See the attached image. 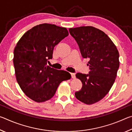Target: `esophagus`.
Masks as SVG:
<instances>
[{
	"label": "esophagus",
	"instance_id": "obj_1",
	"mask_svg": "<svg viewBox=\"0 0 132 132\" xmlns=\"http://www.w3.org/2000/svg\"><path fill=\"white\" fill-rule=\"evenodd\" d=\"M71 74V78H72V79H75L76 78V76H75V73H70Z\"/></svg>",
	"mask_w": 132,
	"mask_h": 132
}]
</instances>
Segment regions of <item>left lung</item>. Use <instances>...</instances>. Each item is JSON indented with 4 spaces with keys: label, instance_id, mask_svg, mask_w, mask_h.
I'll list each match as a JSON object with an SVG mask.
<instances>
[{
    "label": "left lung",
    "instance_id": "1",
    "mask_svg": "<svg viewBox=\"0 0 132 132\" xmlns=\"http://www.w3.org/2000/svg\"><path fill=\"white\" fill-rule=\"evenodd\" d=\"M83 58H88V75L77 73L82 88L75 93L77 100L91 105L101 100L114 83L119 67L117 46L103 31L92 26L69 28Z\"/></svg>",
    "mask_w": 132,
    "mask_h": 132
}]
</instances>
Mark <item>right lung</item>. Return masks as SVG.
I'll use <instances>...</instances> for the list:
<instances>
[{"label": "right lung", "mask_w": 132, "mask_h": 132, "mask_svg": "<svg viewBox=\"0 0 132 132\" xmlns=\"http://www.w3.org/2000/svg\"><path fill=\"white\" fill-rule=\"evenodd\" d=\"M68 35L66 28L41 24L27 31L15 45L13 64L17 81L33 101L50 100L61 82L71 78L68 71L46 65L55 46Z\"/></svg>", "instance_id": "add662e5"}]
</instances>
